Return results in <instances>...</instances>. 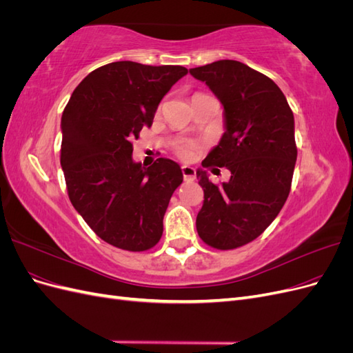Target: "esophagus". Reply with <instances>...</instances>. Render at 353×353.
I'll list each match as a JSON object with an SVG mask.
<instances>
[{"instance_id":"34e87169","label":"esophagus","mask_w":353,"mask_h":353,"mask_svg":"<svg viewBox=\"0 0 353 353\" xmlns=\"http://www.w3.org/2000/svg\"><path fill=\"white\" fill-rule=\"evenodd\" d=\"M181 170H183V175H184L185 181H193L196 178V169L194 168L184 165L183 168H181Z\"/></svg>"}]
</instances>
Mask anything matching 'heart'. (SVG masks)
<instances>
[{
	"label": "heart",
	"mask_w": 353,
	"mask_h": 353,
	"mask_svg": "<svg viewBox=\"0 0 353 353\" xmlns=\"http://www.w3.org/2000/svg\"><path fill=\"white\" fill-rule=\"evenodd\" d=\"M175 150H176V154L179 157L190 159V157H193V154H194V145L191 143H179L175 147Z\"/></svg>",
	"instance_id": "b5f03b06"
}]
</instances>
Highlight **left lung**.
<instances>
[{
    "mask_svg": "<svg viewBox=\"0 0 353 353\" xmlns=\"http://www.w3.org/2000/svg\"><path fill=\"white\" fill-rule=\"evenodd\" d=\"M190 73L206 82L225 117V132L201 166L231 172L228 183L216 185L197 169L205 193L197 232L210 248L237 249L270 227L290 193L297 157L293 112L276 83L244 63L218 60Z\"/></svg>",
    "mask_w": 353,
    "mask_h": 353,
    "instance_id": "1",
    "label": "left lung"
}]
</instances>
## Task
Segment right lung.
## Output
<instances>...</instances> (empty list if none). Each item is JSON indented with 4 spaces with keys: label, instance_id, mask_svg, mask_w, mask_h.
Masks as SVG:
<instances>
[{
    "label": "right lung",
    "instance_id": "add662e5",
    "mask_svg": "<svg viewBox=\"0 0 353 353\" xmlns=\"http://www.w3.org/2000/svg\"><path fill=\"white\" fill-rule=\"evenodd\" d=\"M187 73L183 66L109 63L83 78L63 110L60 163L69 199L114 248L144 252L162 237L183 172L163 157L148 168L135 163L132 140L152 126L160 100Z\"/></svg>",
    "mask_w": 353,
    "mask_h": 353
}]
</instances>
